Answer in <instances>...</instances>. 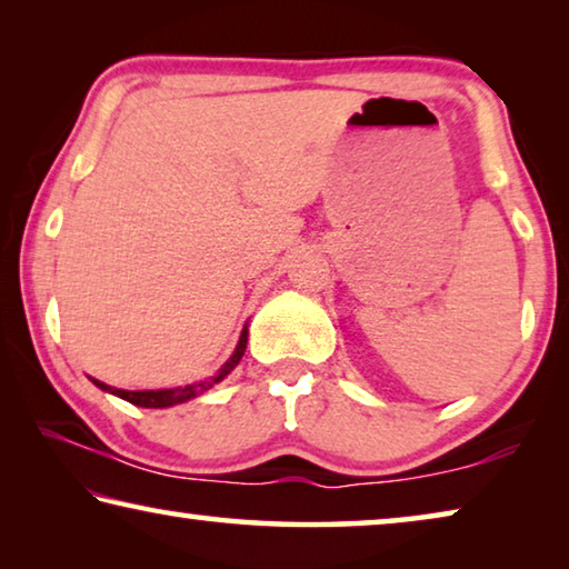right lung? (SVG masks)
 I'll use <instances>...</instances> for the list:
<instances>
[{"label": "right lung", "instance_id": "add662e5", "mask_svg": "<svg viewBox=\"0 0 569 569\" xmlns=\"http://www.w3.org/2000/svg\"><path fill=\"white\" fill-rule=\"evenodd\" d=\"M246 343H248V329H243V333H240L238 339V346L236 351L230 359L223 363V369H220L216 377H210L206 381H198V383H188V387H178V389H158V391H124V389H114V387H108V383H102L98 379H92L94 387H100L102 391H110L114 393V397H120L124 401L134 403V407H146V409H166V407H176V403H182V401H190L200 397V393L208 391L213 383L223 381L230 371L236 369L238 361L243 359L246 353Z\"/></svg>", "mask_w": 569, "mask_h": 569}]
</instances>
